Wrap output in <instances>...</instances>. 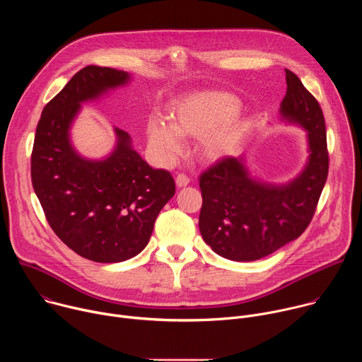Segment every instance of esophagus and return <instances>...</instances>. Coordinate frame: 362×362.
Instances as JSON below:
<instances>
[{"instance_id":"obj_1","label":"esophagus","mask_w":362,"mask_h":362,"mask_svg":"<svg viewBox=\"0 0 362 362\" xmlns=\"http://www.w3.org/2000/svg\"><path fill=\"white\" fill-rule=\"evenodd\" d=\"M190 183V179L186 176V175H183V173H180V175H177L176 176V186L177 187H186L187 185Z\"/></svg>"}]
</instances>
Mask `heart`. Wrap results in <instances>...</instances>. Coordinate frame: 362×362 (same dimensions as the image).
<instances>
[{"instance_id":"heart-1","label":"heart","mask_w":362,"mask_h":362,"mask_svg":"<svg viewBox=\"0 0 362 362\" xmlns=\"http://www.w3.org/2000/svg\"><path fill=\"white\" fill-rule=\"evenodd\" d=\"M240 101L226 91H200L173 101L165 124L148 123V143L165 160L175 159L182 139H200L199 150L208 162H219L236 148L245 133V123L236 116Z\"/></svg>"}]
</instances>
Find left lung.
Here are the masks:
<instances>
[{
    "label": "left lung",
    "instance_id": "left-lung-1",
    "mask_svg": "<svg viewBox=\"0 0 362 362\" xmlns=\"http://www.w3.org/2000/svg\"><path fill=\"white\" fill-rule=\"evenodd\" d=\"M281 103L284 122L306 132L308 162L285 185L249 175L243 156H228L202 173L199 229L215 253L236 262L261 259L299 238L313 221L328 176L327 130L317 98L291 70Z\"/></svg>",
    "mask_w": 362,
    "mask_h": 362
}]
</instances>
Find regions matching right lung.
I'll use <instances>...</instances> for the list:
<instances>
[{
  "label": "right lung",
  "mask_w": 362,
  "mask_h": 362,
  "mask_svg": "<svg viewBox=\"0 0 362 362\" xmlns=\"http://www.w3.org/2000/svg\"><path fill=\"white\" fill-rule=\"evenodd\" d=\"M130 74L87 66L44 107L31 154V180L54 233L76 253L100 264L139 255L154 221L175 194L168 170L153 169L115 127L116 146L105 159H87L73 147L70 129L81 105L130 81Z\"/></svg>",
  "instance_id": "add662e5"
}]
</instances>
